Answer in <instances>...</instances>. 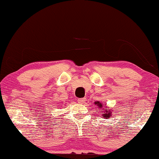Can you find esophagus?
<instances>
[{
	"label": "esophagus",
	"instance_id": "34e87169",
	"mask_svg": "<svg viewBox=\"0 0 159 159\" xmlns=\"http://www.w3.org/2000/svg\"><path fill=\"white\" fill-rule=\"evenodd\" d=\"M78 102H79V103H80V104H83L85 102V98H81V99H78Z\"/></svg>",
	"mask_w": 159,
	"mask_h": 159
}]
</instances>
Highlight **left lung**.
Instances as JSON below:
<instances>
[{"label": "left lung", "instance_id": "obj_1", "mask_svg": "<svg viewBox=\"0 0 159 159\" xmlns=\"http://www.w3.org/2000/svg\"><path fill=\"white\" fill-rule=\"evenodd\" d=\"M95 105H97V107H99V109H100L101 111V113H102V116L104 117L105 119H109V118H111V116H112V113H113V111L111 109H108V110H106L105 108H109L107 106H105L103 107V105L102 103H101L99 101H97L94 102Z\"/></svg>", "mask_w": 159, "mask_h": 159}]
</instances>
